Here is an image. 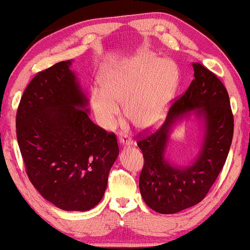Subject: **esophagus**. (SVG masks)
<instances>
[{"label":"esophagus","instance_id":"obj_1","mask_svg":"<svg viewBox=\"0 0 250 250\" xmlns=\"http://www.w3.org/2000/svg\"><path fill=\"white\" fill-rule=\"evenodd\" d=\"M118 140H120V144L123 145V146H129V145H132V143H133L132 138H130L128 135H126V134H124V135H121L120 137H118Z\"/></svg>","mask_w":250,"mask_h":250}]
</instances>
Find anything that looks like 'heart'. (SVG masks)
Instances as JSON below:
<instances>
[{
  "instance_id": "b5f03b06",
  "label": "heart",
  "mask_w": 250,
  "mask_h": 250,
  "mask_svg": "<svg viewBox=\"0 0 250 250\" xmlns=\"http://www.w3.org/2000/svg\"><path fill=\"white\" fill-rule=\"evenodd\" d=\"M101 88H94L90 104L104 128L112 129L120 120L118 104H124L127 120L140 129L155 127L167 116L179 85L176 64L142 53L106 68Z\"/></svg>"
}]
</instances>
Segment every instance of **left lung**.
I'll return each mask as SVG.
<instances>
[{
  "label": "left lung",
  "mask_w": 250,
  "mask_h": 250,
  "mask_svg": "<svg viewBox=\"0 0 250 250\" xmlns=\"http://www.w3.org/2000/svg\"><path fill=\"white\" fill-rule=\"evenodd\" d=\"M192 66L194 79L172 104L163 125L151 134L137 136L144 157L140 191L145 203L159 213H176L203 200L224 167L232 142L233 115L227 89L201 63ZM190 111L205 120V138L190 167H174L165 159L168 136L171 126Z\"/></svg>",
  "instance_id": "1"
}]
</instances>
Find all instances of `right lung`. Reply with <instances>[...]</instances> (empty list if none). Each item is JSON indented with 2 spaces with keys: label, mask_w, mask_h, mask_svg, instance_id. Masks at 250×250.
Masks as SVG:
<instances>
[{
  "label": "right lung",
  "mask_w": 250,
  "mask_h": 250,
  "mask_svg": "<svg viewBox=\"0 0 250 250\" xmlns=\"http://www.w3.org/2000/svg\"><path fill=\"white\" fill-rule=\"evenodd\" d=\"M70 66L61 61L34 76L19 104L17 137L42 197L62 210L88 211L102 200L120 148L113 132L90 121Z\"/></svg>",
  "instance_id": "obj_1"
}]
</instances>
